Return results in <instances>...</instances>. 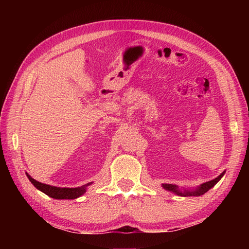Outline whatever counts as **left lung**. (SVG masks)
I'll return each mask as SVG.
<instances>
[{
	"label": "left lung",
	"instance_id": "obj_1",
	"mask_svg": "<svg viewBox=\"0 0 249 249\" xmlns=\"http://www.w3.org/2000/svg\"><path fill=\"white\" fill-rule=\"evenodd\" d=\"M224 174H225V171L221 173L219 177L212 179V181H209V182H206V183H203L199 188L195 189V190H192V192H189V190H185V192H181V190L178 189V187L176 186V185H172V184H163L162 186H163V188H166L167 190H170V192L176 193L178 196H183V197H188V196H201V195H203V194H205L206 192H208L209 189L212 188L214 185L217 183L221 178L224 177Z\"/></svg>",
	"mask_w": 249,
	"mask_h": 249
}]
</instances>
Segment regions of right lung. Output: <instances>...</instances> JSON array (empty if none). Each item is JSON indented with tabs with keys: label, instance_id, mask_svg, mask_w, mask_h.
<instances>
[{
	"label": "right lung",
	"instance_id": "obj_1",
	"mask_svg": "<svg viewBox=\"0 0 249 249\" xmlns=\"http://www.w3.org/2000/svg\"><path fill=\"white\" fill-rule=\"evenodd\" d=\"M26 177L29 178L31 183L33 184L37 189H39L40 192H43L47 196H49V197L54 198V199H76L86 193L87 186H89V185L91 184V183H88L86 185H82L81 187H76V188H61V187L50 186V185L37 182L36 179L30 177L28 173H26Z\"/></svg>",
	"mask_w": 249,
	"mask_h": 249
}]
</instances>
